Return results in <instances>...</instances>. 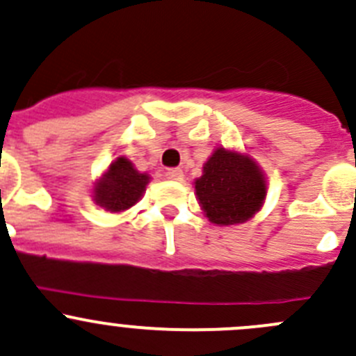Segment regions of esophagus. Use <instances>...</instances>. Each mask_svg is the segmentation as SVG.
I'll use <instances>...</instances> for the list:
<instances>
[{
  "label": "esophagus",
  "mask_w": 356,
  "mask_h": 356,
  "mask_svg": "<svg viewBox=\"0 0 356 356\" xmlns=\"http://www.w3.org/2000/svg\"><path fill=\"white\" fill-rule=\"evenodd\" d=\"M165 177L170 179V181H182L184 174H182L181 168H168V170L165 172Z\"/></svg>",
  "instance_id": "obj_1"
}]
</instances>
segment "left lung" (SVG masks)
Here are the masks:
<instances>
[{"label":"left lung","instance_id":"1","mask_svg":"<svg viewBox=\"0 0 356 356\" xmlns=\"http://www.w3.org/2000/svg\"><path fill=\"white\" fill-rule=\"evenodd\" d=\"M196 196L208 220L217 225L246 222L260 210L267 186L250 156L215 149L195 182Z\"/></svg>","mask_w":356,"mask_h":356}]
</instances>
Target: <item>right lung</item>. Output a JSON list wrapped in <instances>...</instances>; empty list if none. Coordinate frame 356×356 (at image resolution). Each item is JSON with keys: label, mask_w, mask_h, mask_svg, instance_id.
Returning a JSON list of instances; mask_svg holds the SVG:
<instances>
[{"label": "right lung", "mask_w": 356, "mask_h": 356, "mask_svg": "<svg viewBox=\"0 0 356 356\" xmlns=\"http://www.w3.org/2000/svg\"><path fill=\"white\" fill-rule=\"evenodd\" d=\"M148 182V175L139 174L125 156H118L96 184L95 200L108 211L127 210L138 203Z\"/></svg>", "instance_id": "obj_1"}]
</instances>
